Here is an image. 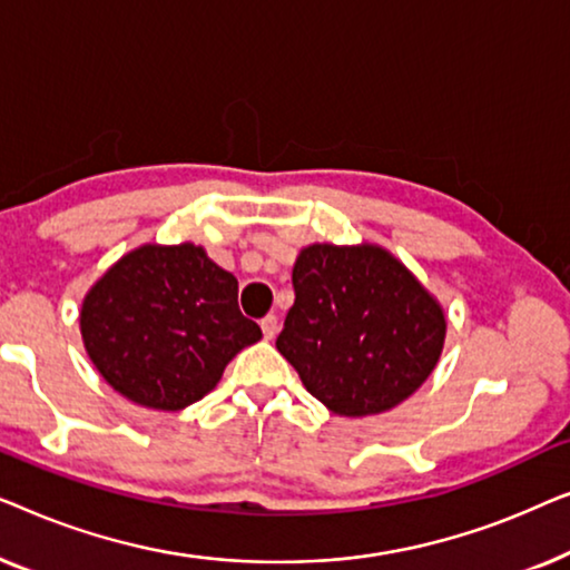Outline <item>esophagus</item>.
<instances>
[{
	"instance_id": "esophagus-1",
	"label": "esophagus",
	"mask_w": 570,
	"mask_h": 570,
	"mask_svg": "<svg viewBox=\"0 0 570 570\" xmlns=\"http://www.w3.org/2000/svg\"><path fill=\"white\" fill-rule=\"evenodd\" d=\"M261 331H263V338L266 341H274L276 333H278V317L276 315H266L261 320Z\"/></svg>"
}]
</instances>
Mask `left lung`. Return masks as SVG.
Instances as JSON below:
<instances>
[{
	"instance_id": "obj_1",
	"label": "left lung",
	"mask_w": 570,
	"mask_h": 570,
	"mask_svg": "<svg viewBox=\"0 0 570 570\" xmlns=\"http://www.w3.org/2000/svg\"><path fill=\"white\" fill-rule=\"evenodd\" d=\"M292 284L294 304L276 348L331 413L364 419L392 411L436 368L444 307L384 247L307 245Z\"/></svg>"
}]
</instances>
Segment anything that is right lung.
Returning <instances> with one entry per match:
<instances>
[{
  "label": "right lung",
  "mask_w": 570,
  "mask_h": 570,
  "mask_svg": "<svg viewBox=\"0 0 570 570\" xmlns=\"http://www.w3.org/2000/svg\"><path fill=\"white\" fill-rule=\"evenodd\" d=\"M79 333L102 380L151 411L198 403L263 338L237 307V278L194 243H147L118 258L85 294Z\"/></svg>",
  "instance_id": "1"
}]
</instances>
